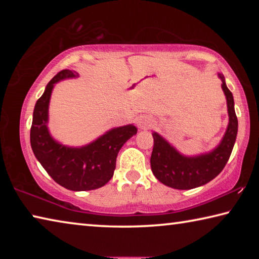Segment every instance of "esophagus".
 Listing matches in <instances>:
<instances>
[{"label": "esophagus", "instance_id": "34e87169", "mask_svg": "<svg viewBox=\"0 0 259 259\" xmlns=\"http://www.w3.org/2000/svg\"><path fill=\"white\" fill-rule=\"evenodd\" d=\"M138 126H139L140 129H143V130L148 129L151 126V121L148 120V119H146V117H144V119H142V120L138 122Z\"/></svg>", "mask_w": 259, "mask_h": 259}]
</instances>
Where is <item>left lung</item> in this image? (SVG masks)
I'll use <instances>...</instances> for the list:
<instances>
[{
    "mask_svg": "<svg viewBox=\"0 0 259 259\" xmlns=\"http://www.w3.org/2000/svg\"><path fill=\"white\" fill-rule=\"evenodd\" d=\"M221 77L223 78L222 75ZM222 88L226 96L230 123L222 143L211 153L196 157L183 156L160 135L153 134L154 146L151 155V168L162 184L176 190H191L212 181L224 169L238 134V117L234 111L233 96L224 78Z\"/></svg>",
    "mask_w": 259,
    "mask_h": 259,
    "instance_id": "8db88e82",
    "label": "left lung"
}]
</instances>
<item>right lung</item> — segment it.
Instances as JSON below:
<instances>
[{
	"instance_id": "add662e5",
	"label": "right lung",
	"mask_w": 259,
	"mask_h": 259,
	"mask_svg": "<svg viewBox=\"0 0 259 259\" xmlns=\"http://www.w3.org/2000/svg\"><path fill=\"white\" fill-rule=\"evenodd\" d=\"M77 75L76 72L63 69L48 83L34 108L30 146L35 157L57 184L71 191H90L104 186L113 177L117 153L126 140L137 134V128L130 124L113 129L81 148H69L56 143L47 128L52 88L63 78Z\"/></svg>"
}]
</instances>
